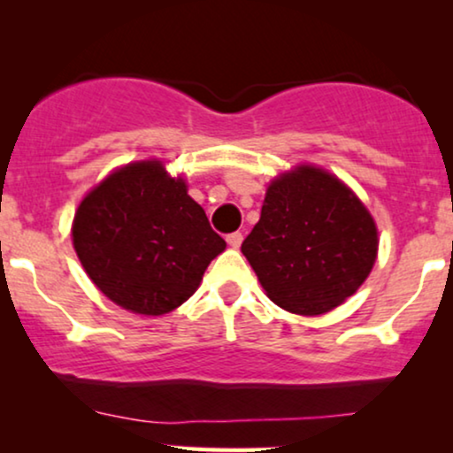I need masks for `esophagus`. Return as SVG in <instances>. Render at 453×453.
<instances>
[{
    "label": "esophagus",
    "mask_w": 453,
    "mask_h": 453,
    "mask_svg": "<svg viewBox=\"0 0 453 453\" xmlns=\"http://www.w3.org/2000/svg\"><path fill=\"white\" fill-rule=\"evenodd\" d=\"M226 241H227V244H230L232 249H238V247H241V244H242V234H241V232L227 234Z\"/></svg>",
    "instance_id": "34e87169"
}]
</instances>
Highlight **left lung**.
I'll return each instance as SVG.
<instances>
[{"label": "left lung", "mask_w": 453, "mask_h": 453, "mask_svg": "<svg viewBox=\"0 0 453 453\" xmlns=\"http://www.w3.org/2000/svg\"><path fill=\"white\" fill-rule=\"evenodd\" d=\"M377 227L336 176L300 165L270 183L262 217L241 251L268 298L321 315L356 294L377 257Z\"/></svg>", "instance_id": "obj_1"}]
</instances>
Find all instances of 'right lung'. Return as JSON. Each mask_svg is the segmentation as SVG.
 <instances>
[{"instance_id": "obj_1", "label": "right lung", "mask_w": 453, "mask_h": 453, "mask_svg": "<svg viewBox=\"0 0 453 453\" xmlns=\"http://www.w3.org/2000/svg\"><path fill=\"white\" fill-rule=\"evenodd\" d=\"M76 256L112 303L164 315L196 292L226 249L209 217L159 161H140L104 179L78 206Z\"/></svg>"}]
</instances>
